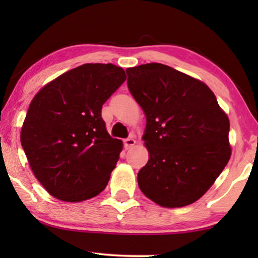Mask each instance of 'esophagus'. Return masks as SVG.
<instances>
[{
  "instance_id": "1",
  "label": "esophagus",
  "mask_w": 258,
  "mask_h": 258,
  "mask_svg": "<svg viewBox=\"0 0 258 258\" xmlns=\"http://www.w3.org/2000/svg\"><path fill=\"white\" fill-rule=\"evenodd\" d=\"M123 143H124L125 149H130V148L135 144V140H134L133 137H128V139H125L124 141H123Z\"/></svg>"
}]
</instances>
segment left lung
Wrapping results in <instances>:
<instances>
[{
	"label": "left lung",
	"instance_id": "8db88e82",
	"mask_svg": "<svg viewBox=\"0 0 258 258\" xmlns=\"http://www.w3.org/2000/svg\"><path fill=\"white\" fill-rule=\"evenodd\" d=\"M129 91L147 116L148 163L139 186L165 208L201 199L231 155L228 116L207 84L161 63L125 70Z\"/></svg>",
	"mask_w": 258,
	"mask_h": 258
}]
</instances>
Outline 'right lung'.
Here are the masks:
<instances>
[{"instance_id": "obj_1", "label": "right lung", "mask_w": 258, "mask_h": 258, "mask_svg": "<svg viewBox=\"0 0 258 258\" xmlns=\"http://www.w3.org/2000/svg\"><path fill=\"white\" fill-rule=\"evenodd\" d=\"M111 63H87L51 81L28 109L21 144L44 189L66 202L103 191L122 150L102 118V105L125 81Z\"/></svg>"}]
</instances>
